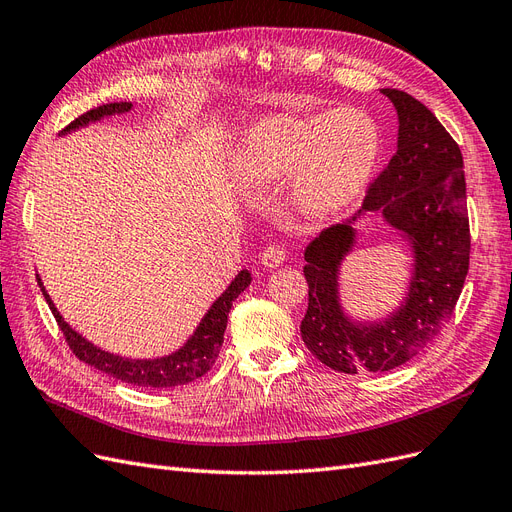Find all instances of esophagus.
<instances>
[{"label":"esophagus","instance_id":"esophagus-1","mask_svg":"<svg viewBox=\"0 0 512 512\" xmlns=\"http://www.w3.org/2000/svg\"><path fill=\"white\" fill-rule=\"evenodd\" d=\"M286 260V247L282 243H271L265 247V252L260 256V262L265 265L267 269H275L280 267L282 262Z\"/></svg>","mask_w":512,"mask_h":512}]
</instances>
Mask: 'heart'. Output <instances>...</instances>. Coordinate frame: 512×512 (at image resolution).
<instances>
[{"label": "heart", "mask_w": 512, "mask_h": 512, "mask_svg": "<svg viewBox=\"0 0 512 512\" xmlns=\"http://www.w3.org/2000/svg\"><path fill=\"white\" fill-rule=\"evenodd\" d=\"M380 151V123L363 108L282 115L245 136L239 175L250 185H267L297 173L299 203L312 213H331L363 192Z\"/></svg>", "instance_id": "obj_1"}]
</instances>
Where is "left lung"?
Listing matches in <instances>:
<instances>
[{"mask_svg": "<svg viewBox=\"0 0 512 512\" xmlns=\"http://www.w3.org/2000/svg\"><path fill=\"white\" fill-rule=\"evenodd\" d=\"M399 117L397 151L369 183L363 211L410 239L414 277L406 305L380 324L350 322L337 301V265L350 252V222L333 224L307 245V312L301 337L318 361L342 374L389 371L410 361L451 318L470 267L466 173L455 138L406 91L382 89Z\"/></svg>", "mask_w": 512, "mask_h": 512, "instance_id": "left-lung-1", "label": "left lung"}]
</instances>
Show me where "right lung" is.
<instances>
[{
	"label": "right lung",
	"instance_id": "add662e5",
	"mask_svg": "<svg viewBox=\"0 0 512 512\" xmlns=\"http://www.w3.org/2000/svg\"><path fill=\"white\" fill-rule=\"evenodd\" d=\"M132 104L130 102H113V104H102L98 108H91V111L83 113L81 117H76L70 126H66L61 132H70L81 126H87L89 121H98L102 117H111L130 111ZM252 275L247 271H241L235 282H230L226 292L222 297L211 305L207 316L203 322L198 324V329L194 335L188 339L181 350L162 356V359H151V361H132V359H121V356L108 354L94 344H89L87 339H83L79 333L72 331L64 318L59 316L55 305L51 303L49 294L42 288V294L46 303H49L51 312L59 324V331L64 333L66 342L70 350L79 356V359L91 367H96L104 374H111L113 378L136 384V386H151V389H173V386H181L194 382L196 378L205 376L207 371L213 367L215 359H218L222 342H224V331H226V322H228V312L232 307V301H235L239 294L250 286ZM38 284L42 286L40 277Z\"/></svg>",
	"mask_w": 512,
	"mask_h": 512
}]
</instances>
